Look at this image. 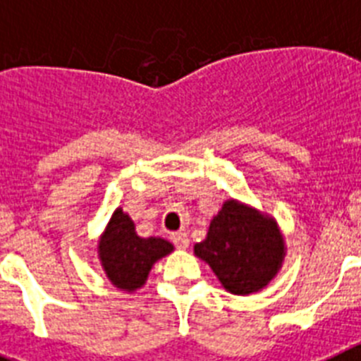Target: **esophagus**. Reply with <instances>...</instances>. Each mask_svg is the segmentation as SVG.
Masks as SVG:
<instances>
[{
	"label": "esophagus",
	"instance_id": "obj_1",
	"mask_svg": "<svg viewBox=\"0 0 361 361\" xmlns=\"http://www.w3.org/2000/svg\"><path fill=\"white\" fill-rule=\"evenodd\" d=\"M171 242L177 245L178 250H186L188 244H190V237H188V233L184 231H177V233H171Z\"/></svg>",
	"mask_w": 361,
	"mask_h": 361
}]
</instances>
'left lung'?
I'll return each mask as SVG.
<instances>
[{"label":"left lung","instance_id":"8db88e82","mask_svg":"<svg viewBox=\"0 0 361 361\" xmlns=\"http://www.w3.org/2000/svg\"><path fill=\"white\" fill-rule=\"evenodd\" d=\"M193 251L212 267L226 291L251 295L276 276L286 257V242L273 216L229 199Z\"/></svg>","mask_w":361,"mask_h":361}]
</instances>
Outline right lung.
Listing matches in <instances>:
<instances>
[{"label":"right lung","mask_w":361,"mask_h":361,"mask_svg":"<svg viewBox=\"0 0 361 361\" xmlns=\"http://www.w3.org/2000/svg\"><path fill=\"white\" fill-rule=\"evenodd\" d=\"M171 251L173 244L164 238L139 237L133 220L121 208L114 212L97 244L99 260L108 280L128 293L141 289L153 264Z\"/></svg>","instance_id":"add662e5"}]
</instances>
